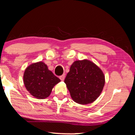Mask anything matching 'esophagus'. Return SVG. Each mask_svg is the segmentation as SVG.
I'll list each match as a JSON object with an SVG mask.
<instances>
[{
	"mask_svg": "<svg viewBox=\"0 0 135 135\" xmlns=\"http://www.w3.org/2000/svg\"><path fill=\"white\" fill-rule=\"evenodd\" d=\"M59 79H61V81H64V79H65V74H63V75H62L59 77Z\"/></svg>",
	"mask_w": 135,
	"mask_h": 135,
	"instance_id": "esophagus-1",
	"label": "esophagus"
}]
</instances>
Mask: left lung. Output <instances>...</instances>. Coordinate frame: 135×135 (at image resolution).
I'll use <instances>...</instances> for the list:
<instances>
[{
	"label": "left lung",
	"mask_w": 135,
	"mask_h": 135,
	"mask_svg": "<svg viewBox=\"0 0 135 135\" xmlns=\"http://www.w3.org/2000/svg\"><path fill=\"white\" fill-rule=\"evenodd\" d=\"M64 82L74 102L87 104L100 96L105 83V77L93 62L79 60L72 64Z\"/></svg>",
	"instance_id": "1"
}]
</instances>
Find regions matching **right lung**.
<instances>
[{
	"label": "right lung",
	"mask_w": 135,
	"mask_h": 135,
	"mask_svg": "<svg viewBox=\"0 0 135 135\" xmlns=\"http://www.w3.org/2000/svg\"><path fill=\"white\" fill-rule=\"evenodd\" d=\"M60 82L61 80L42 61L31 64L26 68L23 74V82L26 88L38 99L48 97L53 87Z\"/></svg>",
	"instance_id": "right-lung-1"
}]
</instances>
